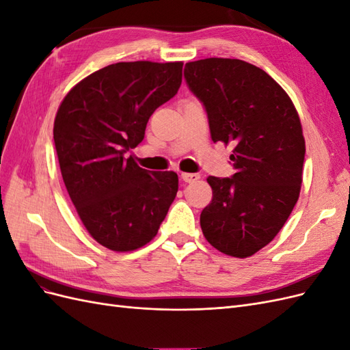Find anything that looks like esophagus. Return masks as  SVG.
<instances>
[{
    "instance_id": "1",
    "label": "esophagus",
    "mask_w": 350,
    "mask_h": 350,
    "mask_svg": "<svg viewBox=\"0 0 350 350\" xmlns=\"http://www.w3.org/2000/svg\"><path fill=\"white\" fill-rule=\"evenodd\" d=\"M181 178L184 183L189 184V183H194V181H197V179H200V175L198 174H181Z\"/></svg>"
}]
</instances>
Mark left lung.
<instances>
[{"label": "left lung", "instance_id": "obj_1", "mask_svg": "<svg viewBox=\"0 0 350 350\" xmlns=\"http://www.w3.org/2000/svg\"><path fill=\"white\" fill-rule=\"evenodd\" d=\"M184 77L204 105L211 140L235 146L237 172L207 178L213 198L200 215L201 230L220 252L247 258L279 234L299 198V115L266 71L242 59L187 62Z\"/></svg>", "mask_w": 350, "mask_h": 350}]
</instances>
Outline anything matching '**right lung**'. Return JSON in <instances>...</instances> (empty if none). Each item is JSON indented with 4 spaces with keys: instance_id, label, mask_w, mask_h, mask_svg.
Returning a JSON list of instances; mask_svg holds the SVG:
<instances>
[{
    "instance_id": "add662e5",
    "label": "right lung",
    "mask_w": 350,
    "mask_h": 350,
    "mask_svg": "<svg viewBox=\"0 0 350 350\" xmlns=\"http://www.w3.org/2000/svg\"><path fill=\"white\" fill-rule=\"evenodd\" d=\"M183 66L116 62L77 83L58 108L54 142L68 196L92 238L112 251L150 242L175 200V172H149L125 153L176 94Z\"/></svg>"
}]
</instances>
